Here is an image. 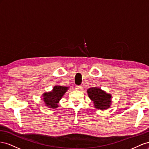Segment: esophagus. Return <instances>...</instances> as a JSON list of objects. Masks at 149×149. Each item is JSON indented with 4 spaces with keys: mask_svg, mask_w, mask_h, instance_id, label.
Masks as SVG:
<instances>
[{
    "mask_svg": "<svg viewBox=\"0 0 149 149\" xmlns=\"http://www.w3.org/2000/svg\"><path fill=\"white\" fill-rule=\"evenodd\" d=\"M75 89H77V90H80V89L82 88V86H75Z\"/></svg>",
    "mask_w": 149,
    "mask_h": 149,
    "instance_id": "obj_1",
    "label": "esophagus"
}]
</instances>
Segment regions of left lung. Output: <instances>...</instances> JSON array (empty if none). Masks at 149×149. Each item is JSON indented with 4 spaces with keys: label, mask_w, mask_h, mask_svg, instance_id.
I'll return each instance as SVG.
<instances>
[{
    "label": "left lung",
    "mask_w": 149,
    "mask_h": 149,
    "mask_svg": "<svg viewBox=\"0 0 149 149\" xmlns=\"http://www.w3.org/2000/svg\"><path fill=\"white\" fill-rule=\"evenodd\" d=\"M88 97L92 100L93 106L98 109L106 110L110 107L112 95L99 87H92L87 90Z\"/></svg>",
    "instance_id": "obj_1"
}]
</instances>
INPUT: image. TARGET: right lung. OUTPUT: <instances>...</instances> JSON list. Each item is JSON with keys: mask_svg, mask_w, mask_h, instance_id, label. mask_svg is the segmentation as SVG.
I'll use <instances>...</instances> for the list:
<instances>
[{"mask_svg": "<svg viewBox=\"0 0 149 149\" xmlns=\"http://www.w3.org/2000/svg\"><path fill=\"white\" fill-rule=\"evenodd\" d=\"M68 89L69 87L65 86H56L54 87L52 91L44 93L42 95L44 97L43 100L45 106L52 109H56L58 107L57 104Z\"/></svg>", "mask_w": 149, "mask_h": 149, "instance_id": "1", "label": "right lung"}]
</instances>
